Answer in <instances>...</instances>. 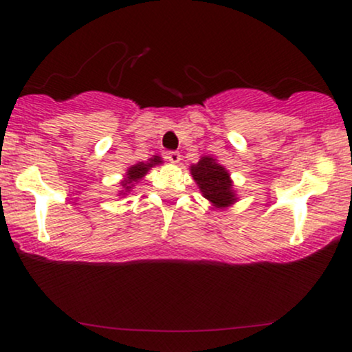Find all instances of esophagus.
<instances>
[{"label":"esophagus","mask_w":352,"mask_h":352,"mask_svg":"<svg viewBox=\"0 0 352 352\" xmlns=\"http://www.w3.org/2000/svg\"><path fill=\"white\" fill-rule=\"evenodd\" d=\"M166 158H168V162H171V163H179L181 162V153L177 151H171V152L166 153Z\"/></svg>","instance_id":"obj_1"}]
</instances>
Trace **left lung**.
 Here are the masks:
<instances>
[{"instance_id": "1", "label": "left lung", "mask_w": 352, "mask_h": 352, "mask_svg": "<svg viewBox=\"0 0 352 352\" xmlns=\"http://www.w3.org/2000/svg\"><path fill=\"white\" fill-rule=\"evenodd\" d=\"M192 177H194L205 199L218 208H224L235 201L232 192V182L229 179V173L213 158L204 157L197 165L190 166Z\"/></svg>"}]
</instances>
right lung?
Instances as JSON below:
<instances>
[{
	"instance_id": "1",
	"label": "right lung",
	"mask_w": 352,
	"mask_h": 352,
	"mask_svg": "<svg viewBox=\"0 0 352 352\" xmlns=\"http://www.w3.org/2000/svg\"><path fill=\"white\" fill-rule=\"evenodd\" d=\"M158 163H162L160 157H153L147 163H138V165H134V166L129 168L128 175H126V179L122 182L124 192H128L129 189H131V186H134V182H138L144 175H146L148 170H151L153 165H158Z\"/></svg>"
}]
</instances>
